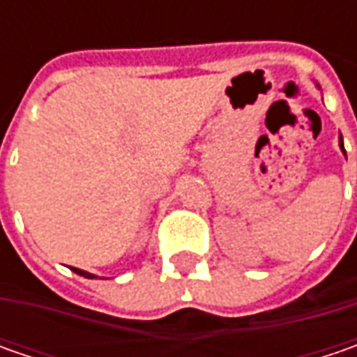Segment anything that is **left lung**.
Returning <instances> with one entry per match:
<instances>
[{
    "instance_id": "1",
    "label": "left lung",
    "mask_w": 357,
    "mask_h": 357,
    "mask_svg": "<svg viewBox=\"0 0 357 357\" xmlns=\"http://www.w3.org/2000/svg\"><path fill=\"white\" fill-rule=\"evenodd\" d=\"M340 149L344 151V155H346V149H344V143H342V135H340Z\"/></svg>"
}]
</instances>
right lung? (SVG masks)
<instances>
[{"label": "right lung", "instance_id": "1", "mask_svg": "<svg viewBox=\"0 0 357 357\" xmlns=\"http://www.w3.org/2000/svg\"><path fill=\"white\" fill-rule=\"evenodd\" d=\"M75 274H79V276H85V278H97L95 274H89V272H85V270H79V268H71Z\"/></svg>", "mask_w": 357, "mask_h": 357}]
</instances>
